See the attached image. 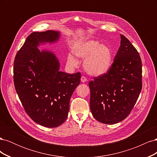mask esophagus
Wrapping results in <instances>:
<instances>
[{
  "label": "esophagus",
  "instance_id": "esophagus-1",
  "mask_svg": "<svg viewBox=\"0 0 157 157\" xmlns=\"http://www.w3.org/2000/svg\"><path fill=\"white\" fill-rule=\"evenodd\" d=\"M80 80H81V82H86L87 81V79H86V78L84 77V76H82L81 77V78H80Z\"/></svg>",
  "mask_w": 157,
  "mask_h": 157
}]
</instances>
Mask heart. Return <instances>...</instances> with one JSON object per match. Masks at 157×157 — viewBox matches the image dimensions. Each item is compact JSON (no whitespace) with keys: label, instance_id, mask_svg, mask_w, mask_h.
Instances as JSON below:
<instances>
[{"label":"heart","instance_id":"1","mask_svg":"<svg viewBox=\"0 0 157 157\" xmlns=\"http://www.w3.org/2000/svg\"><path fill=\"white\" fill-rule=\"evenodd\" d=\"M74 55L78 58L85 59L84 68L92 76H100L110 69L113 63V53L111 48L98 40H88L80 42L73 50ZM67 63L71 67H77V59L69 54Z\"/></svg>","mask_w":157,"mask_h":157}]
</instances>
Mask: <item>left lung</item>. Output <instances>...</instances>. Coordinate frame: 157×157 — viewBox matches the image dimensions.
<instances>
[{"instance_id":"obj_1","label":"left lung","mask_w":157,"mask_h":157,"mask_svg":"<svg viewBox=\"0 0 157 157\" xmlns=\"http://www.w3.org/2000/svg\"><path fill=\"white\" fill-rule=\"evenodd\" d=\"M121 46L106 73L89 82L90 106L93 117L114 124L129 115L142 88V64L138 52L121 35Z\"/></svg>"}]
</instances>
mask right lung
I'll return each instance as SVG.
<instances>
[{
	"mask_svg": "<svg viewBox=\"0 0 157 157\" xmlns=\"http://www.w3.org/2000/svg\"><path fill=\"white\" fill-rule=\"evenodd\" d=\"M59 32H33L17 52L13 62V82L22 105L31 119L47 128L63 124L69 101L80 82V73L59 71V62L50 51H40L42 43L55 42Z\"/></svg>",
	"mask_w": 157,
	"mask_h": 157,
	"instance_id": "add662e5",
	"label": "right lung"
}]
</instances>
